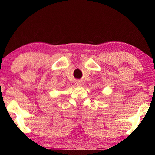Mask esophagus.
<instances>
[{"label":"esophagus","instance_id":"esophagus-1","mask_svg":"<svg viewBox=\"0 0 155 155\" xmlns=\"http://www.w3.org/2000/svg\"><path fill=\"white\" fill-rule=\"evenodd\" d=\"M75 85L77 86H81V85H82V84H81L80 81H77V82H76V83H75Z\"/></svg>","mask_w":155,"mask_h":155}]
</instances>
